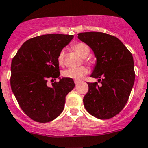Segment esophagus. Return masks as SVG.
<instances>
[{
  "label": "esophagus",
  "instance_id": "obj_1",
  "mask_svg": "<svg viewBox=\"0 0 148 148\" xmlns=\"http://www.w3.org/2000/svg\"><path fill=\"white\" fill-rule=\"evenodd\" d=\"M79 82H80L79 80H74V83H75L76 85H77V84H78Z\"/></svg>",
  "mask_w": 148,
  "mask_h": 148
}]
</instances>
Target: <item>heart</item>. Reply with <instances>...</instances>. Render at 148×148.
<instances>
[{"label": "heart", "instance_id": "1", "mask_svg": "<svg viewBox=\"0 0 148 148\" xmlns=\"http://www.w3.org/2000/svg\"><path fill=\"white\" fill-rule=\"evenodd\" d=\"M72 49L82 58L88 56L90 53V47L84 42H77L72 45ZM65 53L62 50L58 56V62L59 65L62 66L64 63ZM89 73V69L86 66H81L79 68H70L64 71V76L66 78L79 80L82 79L86 74Z\"/></svg>", "mask_w": 148, "mask_h": 148}]
</instances>
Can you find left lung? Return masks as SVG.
<instances>
[{"label":"left lung","mask_w":148,"mask_h":148,"mask_svg":"<svg viewBox=\"0 0 148 148\" xmlns=\"http://www.w3.org/2000/svg\"><path fill=\"white\" fill-rule=\"evenodd\" d=\"M78 38L90 47L96 64L90 77L98 79L90 83L83 103L87 112L100 119H108L122 110L134 83L132 55L120 40L108 34L88 32Z\"/></svg>","instance_id":"left-lung-1"}]
</instances>
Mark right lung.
<instances>
[{
	"label": "right lung",
	"instance_id": "obj_1",
	"mask_svg": "<svg viewBox=\"0 0 148 148\" xmlns=\"http://www.w3.org/2000/svg\"><path fill=\"white\" fill-rule=\"evenodd\" d=\"M74 36L40 35L26 41L11 61V87L22 110L32 120L46 123L64 110L66 96L74 89V80L60 78L58 56ZM60 81L47 85V79Z\"/></svg>",
	"mask_w": 148,
	"mask_h": 148
}]
</instances>
